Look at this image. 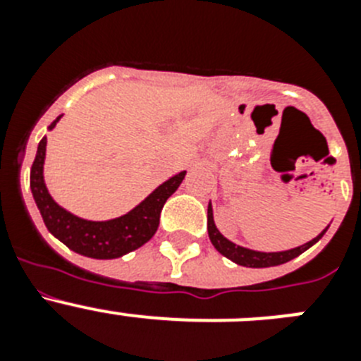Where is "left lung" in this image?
Here are the masks:
<instances>
[{"label":"left lung","mask_w":361,"mask_h":361,"mask_svg":"<svg viewBox=\"0 0 361 361\" xmlns=\"http://www.w3.org/2000/svg\"><path fill=\"white\" fill-rule=\"evenodd\" d=\"M329 228V226H327ZM327 228L314 237L312 240L305 242L304 245H298V247H293V250L288 251H275V253H266V251H255L250 250V247H242V245L235 244V242L228 240V238L222 235V233L216 229L215 220H213V208L212 202L208 204V235L212 244L215 245V250L219 251L220 255H224L226 258H229L231 262L238 264V266L244 267H273L280 266V264H286L293 258H296L298 255H302L304 251H307L311 245L317 244L322 237L325 235Z\"/></svg>","instance_id":"obj_1"}]
</instances>
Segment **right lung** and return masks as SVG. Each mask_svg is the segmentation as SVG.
<instances>
[{"label":"right lung","instance_id":"right-lung-1","mask_svg":"<svg viewBox=\"0 0 361 361\" xmlns=\"http://www.w3.org/2000/svg\"><path fill=\"white\" fill-rule=\"evenodd\" d=\"M61 117H57L49 130H52ZM44 155H47V137H43L37 145L36 159L30 170L32 195L43 216L44 226L66 247L82 257L99 258V260L119 258L146 244L157 231L162 206L177 191L186 175V171H180L168 178L126 215L110 220H86L66 212L52 199L43 177Z\"/></svg>","mask_w":361,"mask_h":361}]
</instances>
